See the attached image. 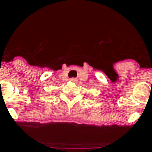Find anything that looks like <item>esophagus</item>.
Wrapping results in <instances>:
<instances>
[{"label": "esophagus", "mask_w": 152, "mask_h": 152, "mask_svg": "<svg viewBox=\"0 0 152 152\" xmlns=\"http://www.w3.org/2000/svg\"><path fill=\"white\" fill-rule=\"evenodd\" d=\"M70 80H71V81H72V82H76V81H77V79L75 78V77H72V78L70 79Z\"/></svg>", "instance_id": "obj_1"}]
</instances>
